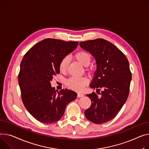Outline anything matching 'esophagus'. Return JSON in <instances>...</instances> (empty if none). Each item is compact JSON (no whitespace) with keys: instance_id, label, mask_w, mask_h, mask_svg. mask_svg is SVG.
<instances>
[{"instance_id":"34e87169","label":"esophagus","mask_w":149,"mask_h":149,"mask_svg":"<svg viewBox=\"0 0 149 149\" xmlns=\"http://www.w3.org/2000/svg\"><path fill=\"white\" fill-rule=\"evenodd\" d=\"M84 96V94L81 93H77V97H83Z\"/></svg>"}]
</instances>
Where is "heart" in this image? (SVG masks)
Listing matches in <instances>:
<instances>
[{
  "label": "heart",
  "mask_w": 149,
  "mask_h": 149,
  "mask_svg": "<svg viewBox=\"0 0 149 149\" xmlns=\"http://www.w3.org/2000/svg\"><path fill=\"white\" fill-rule=\"evenodd\" d=\"M74 57L78 62H80L85 67L90 65L92 59L91 55L84 51H80L76 53ZM69 62H70V60H69V57L68 56H65L62 58L59 63V69L61 72H65L67 70ZM87 71L88 73H92V69L91 68H87ZM87 83L88 80L87 78L72 77L67 80L66 86L68 88L72 89V90L81 91Z\"/></svg>",
  "instance_id": "obj_1"
}]
</instances>
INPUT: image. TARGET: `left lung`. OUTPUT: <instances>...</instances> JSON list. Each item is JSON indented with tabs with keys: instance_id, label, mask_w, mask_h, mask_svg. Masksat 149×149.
<instances>
[{
	"instance_id": "obj_1",
	"label": "left lung",
	"mask_w": 149,
	"mask_h": 149,
	"mask_svg": "<svg viewBox=\"0 0 149 149\" xmlns=\"http://www.w3.org/2000/svg\"><path fill=\"white\" fill-rule=\"evenodd\" d=\"M80 47L95 57L97 69L91 87L102 91L98 97L93 92L87 94L92 104L84 114L96 123H106L117 116L126 101L132 74L126 56L110 42L101 38L80 43Z\"/></svg>"
}]
</instances>
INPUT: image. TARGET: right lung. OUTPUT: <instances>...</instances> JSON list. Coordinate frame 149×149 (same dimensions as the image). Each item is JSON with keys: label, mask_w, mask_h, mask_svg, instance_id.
Returning a JSON list of instances; mask_svg holds the SVG:
<instances>
[{"label": "right lung", "mask_w": 149, "mask_h": 149, "mask_svg": "<svg viewBox=\"0 0 149 149\" xmlns=\"http://www.w3.org/2000/svg\"><path fill=\"white\" fill-rule=\"evenodd\" d=\"M78 44L47 38L33 45L24 56L18 78L22 100L29 113L39 122L51 124L58 121L66 105L76 99L77 93L72 91H55L50 81L60 73L62 58Z\"/></svg>", "instance_id": "add662e5"}]
</instances>
